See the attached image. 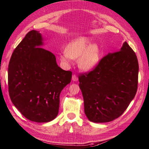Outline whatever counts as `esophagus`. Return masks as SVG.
<instances>
[{"instance_id": "1", "label": "esophagus", "mask_w": 149, "mask_h": 149, "mask_svg": "<svg viewBox=\"0 0 149 149\" xmlns=\"http://www.w3.org/2000/svg\"><path fill=\"white\" fill-rule=\"evenodd\" d=\"M72 80L73 81V82H77L78 80V78L77 77V76L76 74H73L72 77Z\"/></svg>"}]
</instances>
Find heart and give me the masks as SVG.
I'll return each mask as SVG.
<instances>
[{"label":"heart","instance_id":"b5f03b06","mask_svg":"<svg viewBox=\"0 0 149 149\" xmlns=\"http://www.w3.org/2000/svg\"><path fill=\"white\" fill-rule=\"evenodd\" d=\"M88 37L74 39L66 46L59 56L63 63L69 65L72 59H78V65L84 70H90L96 66L100 60V50L97 43L90 45Z\"/></svg>","mask_w":149,"mask_h":149}]
</instances>
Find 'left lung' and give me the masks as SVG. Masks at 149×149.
Wrapping results in <instances>:
<instances>
[{"label": "left lung", "instance_id": "left-lung-1", "mask_svg": "<svg viewBox=\"0 0 149 149\" xmlns=\"http://www.w3.org/2000/svg\"><path fill=\"white\" fill-rule=\"evenodd\" d=\"M138 61L125 42L119 51L109 53L88 73L81 74L84 112L94 123L118 118L135 97L138 84Z\"/></svg>", "mask_w": 149, "mask_h": 149}]
</instances>
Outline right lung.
I'll list each match as a JSON object with an SVG mask.
<instances>
[{"label":"right lung","instance_id":"1","mask_svg":"<svg viewBox=\"0 0 149 149\" xmlns=\"http://www.w3.org/2000/svg\"><path fill=\"white\" fill-rule=\"evenodd\" d=\"M41 34L31 30L14 50L8 65L11 100L31 121L47 123L58 116L60 95L72 72L57 65L55 56L41 47Z\"/></svg>","mask_w":149,"mask_h":149}]
</instances>
